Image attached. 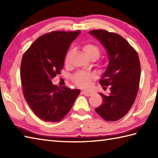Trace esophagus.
I'll return each mask as SVG.
<instances>
[{
    "mask_svg": "<svg viewBox=\"0 0 158 158\" xmlns=\"http://www.w3.org/2000/svg\"><path fill=\"white\" fill-rule=\"evenodd\" d=\"M83 94H84L86 96H90L93 94L92 92H89V91H82L81 92Z\"/></svg>",
    "mask_w": 158,
    "mask_h": 158,
    "instance_id": "obj_1",
    "label": "esophagus"
}]
</instances>
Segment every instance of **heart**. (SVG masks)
Segmentation results:
<instances>
[{
	"label": "heart",
	"mask_w": 158,
	"mask_h": 158,
	"mask_svg": "<svg viewBox=\"0 0 158 158\" xmlns=\"http://www.w3.org/2000/svg\"><path fill=\"white\" fill-rule=\"evenodd\" d=\"M83 52L85 56L91 61H95L101 54V50L100 48L95 44L88 43L83 47ZM73 53V51H70L66 54L65 58V63L68 64L69 60ZM94 78L92 73H87L84 71H79L76 73L73 76V81L75 84L82 88H89L91 85L92 79Z\"/></svg>",
	"instance_id": "1"
}]
</instances>
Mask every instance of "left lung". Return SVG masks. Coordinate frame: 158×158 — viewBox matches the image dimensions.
Segmentation results:
<instances>
[{
  "label": "left lung",
  "mask_w": 158,
  "mask_h": 158,
  "mask_svg": "<svg viewBox=\"0 0 158 158\" xmlns=\"http://www.w3.org/2000/svg\"><path fill=\"white\" fill-rule=\"evenodd\" d=\"M89 33L105 47L109 60L99 83L109 86L110 92L108 95L100 94L102 102L95 110L105 120L115 122L125 116L135 102L140 78L139 56L129 43L116 33L101 29Z\"/></svg>",
  "instance_id": "1"
}]
</instances>
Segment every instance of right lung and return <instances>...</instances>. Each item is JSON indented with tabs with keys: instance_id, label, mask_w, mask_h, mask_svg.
<instances>
[{
	"instance_id": "1",
	"label": "right lung",
	"mask_w": 158,
	"mask_h": 158,
	"mask_svg": "<svg viewBox=\"0 0 158 158\" xmlns=\"http://www.w3.org/2000/svg\"><path fill=\"white\" fill-rule=\"evenodd\" d=\"M81 31H53L36 39L22 60L20 77L26 101L45 122H58L68 113L80 89L53 85L63 69L66 52Z\"/></svg>"
}]
</instances>
